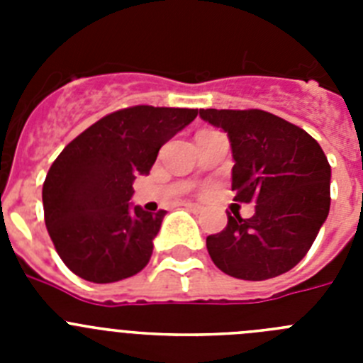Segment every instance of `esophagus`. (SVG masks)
<instances>
[{"label":"esophagus","mask_w":363,"mask_h":363,"mask_svg":"<svg viewBox=\"0 0 363 363\" xmlns=\"http://www.w3.org/2000/svg\"><path fill=\"white\" fill-rule=\"evenodd\" d=\"M184 207L187 211H191V213H201V211H203V207H201V205H198V203H191V201H187V203H184Z\"/></svg>","instance_id":"34e87169"}]
</instances>
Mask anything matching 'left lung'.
Segmentation results:
<instances>
[{
    "label": "left lung",
    "instance_id": "1",
    "mask_svg": "<svg viewBox=\"0 0 363 363\" xmlns=\"http://www.w3.org/2000/svg\"><path fill=\"white\" fill-rule=\"evenodd\" d=\"M227 133L233 149L234 201H255V216L227 214V227L207 236L214 265L240 280H269L300 262L331 205V165L322 147L271 112L200 108Z\"/></svg>",
    "mask_w": 363,
    "mask_h": 363
}]
</instances>
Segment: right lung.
Returning <instances> with one entry per match:
<instances>
[{"instance_id":"add662e5","label":"right lung","mask_w":363,"mask_h":363,"mask_svg":"<svg viewBox=\"0 0 363 363\" xmlns=\"http://www.w3.org/2000/svg\"><path fill=\"white\" fill-rule=\"evenodd\" d=\"M198 108L136 105L107 114L62 150L43 184L45 225L63 264L111 284L149 264L165 211L133 207V184Z\"/></svg>"}]
</instances>
